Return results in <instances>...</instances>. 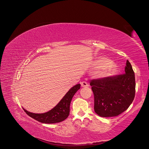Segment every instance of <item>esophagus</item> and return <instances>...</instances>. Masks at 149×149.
Masks as SVG:
<instances>
[{
	"label": "esophagus",
	"instance_id": "obj_1",
	"mask_svg": "<svg viewBox=\"0 0 149 149\" xmlns=\"http://www.w3.org/2000/svg\"><path fill=\"white\" fill-rule=\"evenodd\" d=\"M81 84V86L82 87H87L88 86V83L87 82H86V81H82Z\"/></svg>",
	"mask_w": 149,
	"mask_h": 149
}]
</instances>
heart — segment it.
<instances>
[{
	"mask_svg": "<svg viewBox=\"0 0 149 149\" xmlns=\"http://www.w3.org/2000/svg\"><path fill=\"white\" fill-rule=\"evenodd\" d=\"M98 67L102 69L101 74L104 76H108L116 73L117 69L115 65L112 64L110 60L105 58H101L97 62Z\"/></svg>",
	"mask_w": 149,
	"mask_h": 149,
	"instance_id": "heart-1",
	"label": "heart"
}]
</instances>
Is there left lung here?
I'll use <instances>...</instances> for the list:
<instances>
[{
	"mask_svg": "<svg viewBox=\"0 0 149 149\" xmlns=\"http://www.w3.org/2000/svg\"><path fill=\"white\" fill-rule=\"evenodd\" d=\"M123 74L92 79L90 85L94 95V110L101 117H113L129 108L135 95V77L127 60Z\"/></svg>",
	"mask_w": 149,
	"mask_h": 149,
	"instance_id": "1",
	"label": "left lung"
}]
</instances>
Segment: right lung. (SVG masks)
<instances>
[{
	"mask_svg": "<svg viewBox=\"0 0 149 149\" xmlns=\"http://www.w3.org/2000/svg\"><path fill=\"white\" fill-rule=\"evenodd\" d=\"M81 85L77 84L71 88L66 95L55 107L44 113H33L23 109L26 114L36 121L44 124H54L64 121L69 115L70 105L74 95L80 89Z\"/></svg>",
	"mask_w": 149,
	"mask_h": 149,
	"instance_id": "right-lung-1",
	"label": "right lung"
}]
</instances>
